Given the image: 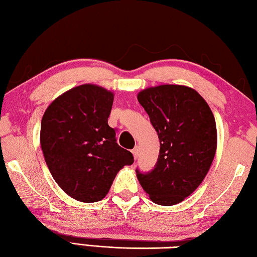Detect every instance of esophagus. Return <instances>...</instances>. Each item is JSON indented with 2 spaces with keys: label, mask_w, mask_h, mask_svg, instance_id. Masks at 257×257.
Segmentation results:
<instances>
[{
  "label": "esophagus",
  "mask_w": 257,
  "mask_h": 257,
  "mask_svg": "<svg viewBox=\"0 0 257 257\" xmlns=\"http://www.w3.org/2000/svg\"><path fill=\"white\" fill-rule=\"evenodd\" d=\"M132 153H133V157H134V159L137 160V158H138V154H139V147H135V148L132 150Z\"/></svg>",
  "instance_id": "obj_1"
}]
</instances>
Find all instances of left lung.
Listing matches in <instances>:
<instances>
[{
	"label": "left lung",
	"mask_w": 257,
	"mask_h": 257,
	"mask_svg": "<svg viewBox=\"0 0 257 257\" xmlns=\"http://www.w3.org/2000/svg\"><path fill=\"white\" fill-rule=\"evenodd\" d=\"M160 140L156 168L137 176L150 199L172 206L186 199L207 176L217 149V128L209 105L182 85L149 87L138 94Z\"/></svg>",
	"instance_id": "8db88e82"
}]
</instances>
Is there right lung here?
<instances>
[{"label": "right lung", "mask_w": 257, "mask_h": 257, "mask_svg": "<svg viewBox=\"0 0 257 257\" xmlns=\"http://www.w3.org/2000/svg\"><path fill=\"white\" fill-rule=\"evenodd\" d=\"M113 100L110 90L85 84L61 94L42 116L40 144L51 176L81 202L103 199L117 172L134 162L108 125Z\"/></svg>", "instance_id": "right-lung-1"}]
</instances>
